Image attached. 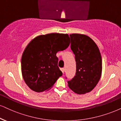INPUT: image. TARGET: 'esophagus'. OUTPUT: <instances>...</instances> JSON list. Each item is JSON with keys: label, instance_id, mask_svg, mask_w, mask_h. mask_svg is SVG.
I'll use <instances>...</instances> for the list:
<instances>
[{"label": "esophagus", "instance_id": "1", "mask_svg": "<svg viewBox=\"0 0 121 121\" xmlns=\"http://www.w3.org/2000/svg\"><path fill=\"white\" fill-rule=\"evenodd\" d=\"M61 70L62 71V73L64 74V73H65V68H62V69H61Z\"/></svg>", "mask_w": 121, "mask_h": 121}]
</instances>
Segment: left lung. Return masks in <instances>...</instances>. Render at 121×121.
<instances>
[{
    "label": "left lung",
    "mask_w": 121,
    "mask_h": 121,
    "mask_svg": "<svg viewBox=\"0 0 121 121\" xmlns=\"http://www.w3.org/2000/svg\"><path fill=\"white\" fill-rule=\"evenodd\" d=\"M71 49L75 56L76 75L69 81L68 86L74 93L84 94L91 91L100 80L102 60L97 44L86 35H70Z\"/></svg>",
    "instance_id": "1"
}]
</instances>
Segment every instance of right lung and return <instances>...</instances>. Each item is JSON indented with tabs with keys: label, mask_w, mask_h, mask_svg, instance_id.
Returning <instances> with one entry per match:
<instances>
[{
	"label": "right lung",
	"mask_w": 121,
	"mask_h": 121,
	"mask_svg": "<svg viewBox=\"0 0 121 121\" xmlns=\"http://www.w3.org/2000/svg\"><path fill=\"white\" fill-rule=\"evenodd\" d=\"M68 34L48 33L36 37L24 49L21 59L23 78L36 92L50 90L62 73L57 66L56 53L70 45Z\"/></svg>",
	"instance_id": "add662e5"
}]
</instances>
